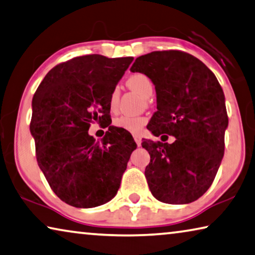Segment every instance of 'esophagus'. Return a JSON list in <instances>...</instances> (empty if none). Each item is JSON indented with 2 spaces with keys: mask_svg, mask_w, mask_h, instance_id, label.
Segmentation results:
<instances>
[{
  "mask_svg": "<svg viewBox=\"0 0 255 255\" xmlns=\"http://www.w3.org/2000/svg\"><path fill=\"white\" fill-rule=\"evenodd\" d=\"M134 139H135L136 144L138 145V146H140V144H142V138H140V136L139 135H134Z\"/></svg>",
  "mask_w": 255,
  "mask_h": 255,
  "instance_id": "obj_1",
  "label": "esophagus"
}]
</instances>
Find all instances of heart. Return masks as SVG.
Instances as JSON below:
<instances>
[{"instance_id": "b5f03b06", "label": "heart", "mask_w": 255, "mask_h": 255, "mask_svg": "<svg viewBox=\"0 0 255 255\" xmlns=\"http://www.w3.org/2000/svg\"><path fill=\"white\" fill-rule=\"evenodd\" d=\"M127 85L131 88V90H134L145 99H148L153 93V84L151 82V79L143 74L131 75L127 79ZM119 95V88L116 87L115 90L112 91L110 96V107L112 110H115L117 106H118ZM145 123H146V120H145V118H142V117L121 116L119 118H117L113 124H115L116 127L124 129V130H127L129 132H138L140 131V129L143 128Z\"/></svg>"}]
</instances>
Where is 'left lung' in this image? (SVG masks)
Returning <instances> with one entry per match:
<instances>
[{
  "mask_svg": "<svg viewBox=\"0 0 255 255\" xmlns=\"http://www.w3.org/2000/svg\"><path fill=\"white\" fill-rule=\"evenodd\" d=\"M130 71L147 76L155 86L157 111L148 130L176 138L172 144L142 143L151 156L145 168L149 191L168 204L196 201L215 180L224 157L228 117L217 77L195 56L180 51L139 56Z\"/></svg>",
  "mask_w": 255,
  "mask_h": 255,
  "instance_id": "8db88e82",
  "label": "left lung"
}]
</instances>
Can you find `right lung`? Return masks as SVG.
Segmentation results:
<instances>
[{"mask_svg":"<svg viewBox=\"0 0 255 255\" xmlns=\"http://www.w3.org/2000/svg\"><path fill=\"white\" fill-rule=\"evenodd\" d=\"M132 60L74 58L48 71L35 93L30 132L38 167L71 207L95 208L112 200L137 147L118 127H109L101 142L88 134L91 124L110 120L111 93Z\"/></svg>","mask_w":255,"mask_h":255,"instance_id":"add662e5","label":"right lung"}]
</instances>
